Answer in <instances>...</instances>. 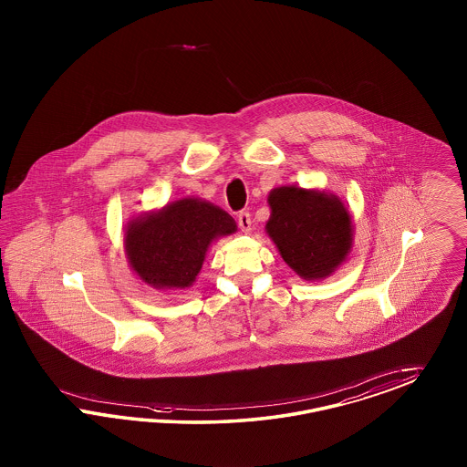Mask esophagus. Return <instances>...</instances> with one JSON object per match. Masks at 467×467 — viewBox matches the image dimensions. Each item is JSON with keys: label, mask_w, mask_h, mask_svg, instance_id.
Returning <instances> with one entry per match:
<instances>
[{"label": "esophagus", "mask_w": 467, "mask_h": 467, "mask_svg": "<svg viewBox=\"0 0 467 467\" xmlns=\"http://www.w3.org/2000/svg\"><path fill=\"white\" fill-rule=\"evenodd\" d=\"M238 225L243 233H250L252 231V217L248 212H240L238 215Z\"/></svg>", "instance_id": "34e87169"}]
</instances>
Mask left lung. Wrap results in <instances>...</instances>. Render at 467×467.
<instances>
[{"instance_id": "1", "label": "left lung", "mask_w": 467, "mask_h": 467, "mask_svg": "<svg viewBox=\"0 0 467 467\" xmlns=\"http://www.w3.org/2000/svg\"><path fill=\"white\" fill-rule=\"evenodd\" d=\"M265 231L283 260L302 279H324L347 260L354 225L337 194L298 186L274 188Z\"/></svg>"}]
</instances>
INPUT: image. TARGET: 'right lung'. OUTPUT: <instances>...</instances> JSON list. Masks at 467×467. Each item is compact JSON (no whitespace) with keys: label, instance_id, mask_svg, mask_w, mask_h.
Returning a JSON list of instances; mask_svg holds the SVG:
<instances>
[{"label":"right lung","instance_id":"1","mask_svg":"<svg viewBox=\"0 0 467 467\" xmlns=\"http://www.w3.org/2000/svg\"><path fill=\"white\" fill-rule=\"evenodd\" d=\"M236 233L234 219L200 198H182L141 213L126 227L129 265L157 290L190 288L210 244Z\"/></svg>","mask_w":467,"mask_h":467}]
</instances>
